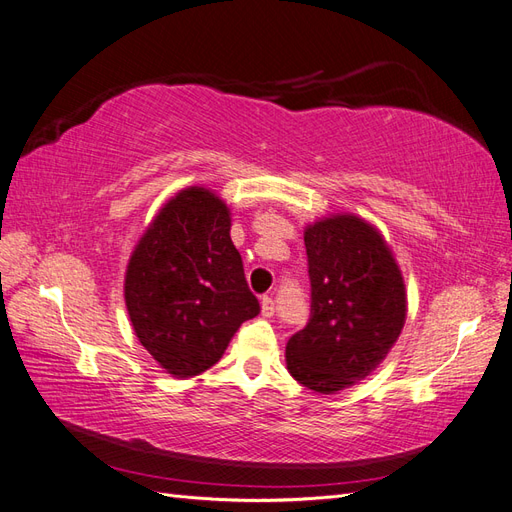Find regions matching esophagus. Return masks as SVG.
I'll return each mask as SVG.
<instances>
[{"label": "esophagus", "mask_w": 512, "mask_h": 512, "mask_svg": "<svg viewBox=\"0 0 512 512\" xmlns=\"http://www.w3.org/2000/svg\"><path fill=\"white\" fill-rule=\"evenodd\" d=\"M260 312H262V316H265V318H271L275 314V303H273L271 297H262Z\"/></svg>", "instance_id": "1"}]
</instances>
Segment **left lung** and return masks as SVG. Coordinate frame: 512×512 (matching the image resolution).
Wrapping results in <instances>:
<instances>
[{
    "label": "left lung",
    "mask_w": 512,
    "mask_h": 512,
    "mask_svg": "<svg viewBox=\"0 0 512 512\" xmlns=\"http://www.w3.org/2000/svg\"><path fill=\"white\" fill-rule=\"evenodd\" d=\"M309 320L286 344L292 378L331 395L363 380L406 322V286L380 232L354 215L305 230Z\"/></svg>",
    "instance_id": "8db88e82"
}]
</instances>
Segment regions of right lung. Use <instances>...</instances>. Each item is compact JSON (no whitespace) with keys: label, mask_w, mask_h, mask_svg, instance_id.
<instances>
[{"label":"right lung","mask_w":512,"mask_h":512,"mask_svg":"<svg viewBox=\"0 0 512 512\" xmlns=\"http://www.w3.org/2000/svg\"><path fill=\"white\" fill-rule=\"evenodd\" d=\"M126 305L138 342L177 378L218 363L235 331L260 314L218 196L188 188L168 200L130 258Z\"/></svg>","instance_id":"right-lung-1"}]
</instances>
